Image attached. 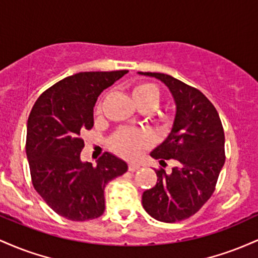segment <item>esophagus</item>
I'll use <instances>...</instances> for the list:
<instances>
[{"mask_svg": "<svg viewBox=\"0 0 258 258\" xmlns=\"http://www.w3.org/2000/svg\"><path fill=\"white\" fill-rule=\"evenodd\" d=\"M139 168H140V164H138V163H129V166H128V169L130 170V172H135V170H138Z\"/></svg>", "mask_w": 258, "mask_h": 258, "instance_id": "34e87169", "label": "esophagus"}]
</instances>
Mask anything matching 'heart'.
<instances>
[{
    "instance_id": "heart-1",
    "label": "heart",
    "mask_w": 258,
    "mask_h": 258,
    "mask_svg": "<svg viewBox=\"0 0 258 258\" xmlns=\"http://www.w3.org/2000/svg\"><path fill=\"white\" fill-rule=\"evenodd\" d=\"M132 96L138 107L155 108L161 100V91L155 84L140 83L133 88ZM97 113L101 107H97ZM151 144V137L144 130L121 129L112 139V147L117 153L126 158H135Z\"/></svg>"
}]
</instances>
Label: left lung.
<instances>
[{
    "instance_id": "obj_1",
    "label": "left lung",
    "mask_w": 258,
    "mask_h": 258,
    "mask_svg": "<svg viewBox=\"0 0 258 258\" xmlns=\"http://www.w3.org/2000/svg\"><path fill=\"white\" fill-rule=\"evenodd\" d=\"M138 74L156 78L174 100L172 129L150 155L160 163L174 160L172 172L156 170L158 179L143 194V207L152 218L175 223L189 218L211 198L224 166V132L210 100L191 86L163 73Z\"/></svg>"
}]
</instances>
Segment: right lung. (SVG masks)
I'll return each mask as SVG.
<instances>
[{
    "instance_id": "right-lung-1",
    "label": "right lung",
    "mask_w": 258,
    "mask_h": 258,
    "mask_svg": "<svg viewBox=\"0 0 258 258\" xmlns=\"http://www.w3.org/2000/svg\"><path fill=\"white\" fill-rule=\"evenodd\" d=\"M128 71L85 72L60 80L36 100L27 124L25 151L33 185L57 215L83 222L105 211L106 184L128 170L106 152L96 167L83 162L80 135L94 126V106Z\"/></svg>"
}]
</instances>
